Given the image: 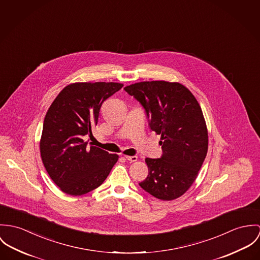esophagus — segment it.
I'll return each instance as SVG.
<instances>
[{"instance_id":"obj_1","label":"esophagus","mask_w":260,"mask_h":260,"mask_svg":"<svg viewBox=\"0 0 260 260\" xmlns=\"http://www.w3.org/2000/svg\"><path fill=\"white\" fill-rule=\"evenodd\" d=\"M125 158H126V160H128L131 162H134V161L138 160V156L137 155H132V156L131 155H126Z\"/></svg>"}]
</instances>
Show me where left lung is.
Returning <instances> with one entry per match:
<instances>
[{
	"label": "left lung",
	"mask_w": 260,
	"mask_h": 260,
	"mask_svg": "<svg viewBox=\"0 0 260 260\" xmlns=\"http://www.w3.org/2000/svg\"><path fill=\"white\" fill-rule=\"evenodd\" d=\"M124 90L143 106L150 129L161 140V156L145 158L148 175L139 184L158 200H175L191 186L207 153L208 136L201 106L178 83L142 82Z\"/></svg>",
	"instance_id": "1"
}]
</instances>
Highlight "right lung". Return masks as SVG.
Listing matches in <instances>:
<instances>
[{"label":"right lung","mask_w":260,"mask_h":260,"mask_svg":"<svg viewBox=\"0 0 260 260\" xmlns=\"http://www.w3.org/2000/svg\"><path fill=\"white\" fill-rule=\"evenodd\" d=\"M123 87L117 83H76L64 87L51 105L40 143L46 171L61 191L82 196L99 187L118 155L88 146L103 103Z\"/></svg>","instance_id":"obj_1"}]
</instances>
